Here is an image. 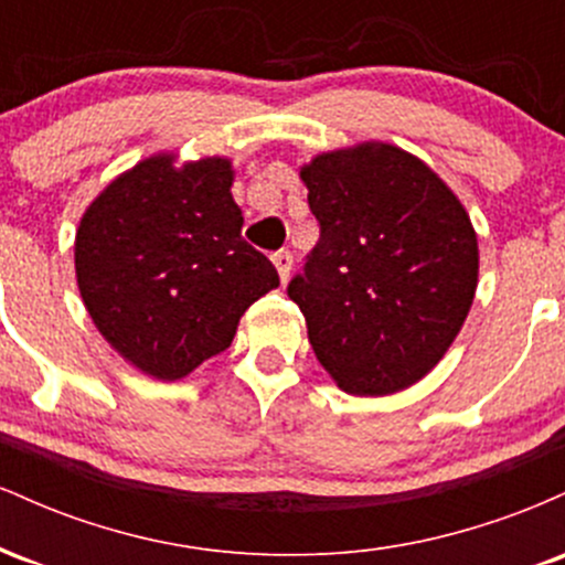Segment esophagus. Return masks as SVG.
Instances as JSON below:
<instances>
[{
  "label": "esophagus",
  "instance_id": "esophagus-1",
  "mask_svg": "<svg viewBox=\"0 0 565 565\" xmlns=\"http://www.w3.org/2000/svg\"><path fill=\"white\" fill-rule=\"evenodd\" d=\"M270 260H274L278 276H281V281L287 284V278H289V274H291V255H289V252H287V249L274 252V255H270Z\"/></svg>",
  "mask_w": 565,
  "mask_h": 565
}]
</instances>
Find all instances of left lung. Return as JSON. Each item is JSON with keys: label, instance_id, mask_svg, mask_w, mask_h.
<instances>
[{"label": "left lung", "instance_id": "left-lung-1", "mask_svg": "<svg viewBox=\"0 0 565 565\" xmlns=\"http://www.w3.org/2000/svg\"><path fill=\"white\" fill-rule=\"evenodd\" d=\"M319 242L289 281L316 359L355 395L425 377L459 334L478 287L468 212L430 167L387 142L302 167Z\"/></svg>", "mask_w": 565, "mask_h": 565}]
</instances>
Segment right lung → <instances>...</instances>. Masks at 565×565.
I'll return each instance as SVG.
<instances>
[{"label": "right lung", "mask_w": 565, "mask_h": 565, "mask_svg": "<svg viewBox=\"0 0 565 565\" xmlns=\"http://www.w3.org/2000/svg\"><path fill=\"white\" fill-rule=\"evenodd\" d=\"M231 161L174 170L153 157L116 178L76 231V281L95 327L140 372L180 380L223 353L252 302L278 287L246 244Z\"/></svg>", "instance_id": "add662e5"}]
</instances>
